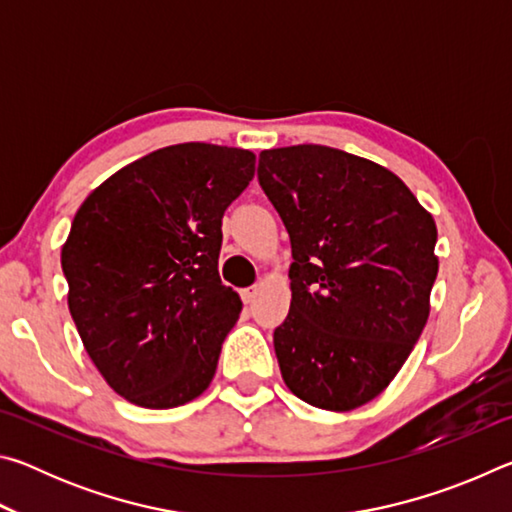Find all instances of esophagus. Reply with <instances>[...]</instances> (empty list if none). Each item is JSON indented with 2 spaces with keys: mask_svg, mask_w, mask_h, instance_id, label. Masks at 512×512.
I'll return each instance as SVG.
<instances>
[{
  "mask_svg": "<svg viewBox=\"0 0 512 512\" xmlns=\"http://www.w3.org/2000/svg\"><path fill=\"white\" fill-rule=\"evenodd\" d=\"M257 298V287H248V289H241V300H244V305H250Z\"/></svg>",
  "mask_w": 512,
  "mask_h": 512,
  "instance_id": "obj_1",
  "label": "esophagus"
}]
</instances>
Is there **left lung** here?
<instances>
[{
	"label": "left lung",
	"mask_w": 512,
	"mask_h": 512,
	"mask_svg": "<svg viewBox=\"0 0 512 512\" xmlns=\"http://www.w3.org/2000/svg\"><path fill=\"white\" fill-rule=\"evenodd\" d=\"M257 178L291 239V309L273 332L284 384L318 409H357L427 325L436 223L395 173L332 146L262 151Z\"/></svg>",
	"instance_id": "obj_1"
}]
</instances>
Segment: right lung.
I'll use <instances>...</instances> for the list:
<instances>
[{
  "mask_svg": "<svg viewBox=\"0 0 512 512\" xmlns=\"http://www.w3.org/2000/svg\"><path fill=\"white\" fill-rule=\"evenodd\" d=\"M253 176L250 151L176 144L119 169L76 212L60 255L69 314L128 402L173 409L210 386L241 311L219 277L221 219Z\"/></svg>",
  "mask_w": 512,
  "mask_h": 512,
  "instance_id": "1",
  "label": "right lung"
}]
</instances>
